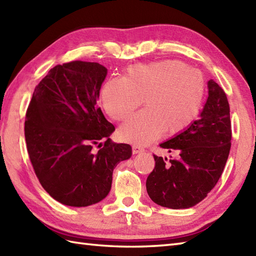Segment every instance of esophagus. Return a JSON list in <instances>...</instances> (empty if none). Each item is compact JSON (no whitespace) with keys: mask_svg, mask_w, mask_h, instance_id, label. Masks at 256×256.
<instances>
[{"mask_svg":"<svg viewBox=\"0 0 256 256\" xmlns=\"http://www.w3.org/2000/svg\"><path fill=\"white\" fill-rule=\"evenodd\" d=\"M132 152H133V154H140V153H142V152H144V148H140V146H138V145H133Z\"/></svg>","mask_w":256,"mask_h":256,"instance_id":"esophagus-1","label":"esophagus"}]
</instances>
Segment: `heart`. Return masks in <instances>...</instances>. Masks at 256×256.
Listing matches in <instances>:
<instances>
[{
  "label": "heart",
  "instance_id": "heart-1",
  "mask_svg": "<svg viewBox=\"0 0 256 256\" xmlns=\"http://www.w3.org/2000/svg\"><path fill=\"white\" fill-rule=\"evenodd\" d=\"M204 78L199 70L179 60H160L128 67L121 79H110L101 89V100L108 116L124 121L118 130L125 142L148 144L162 132L175 135L184 131L202 106Z\"/></svg>",
  "mask_w": 256,
  "mask_h": 256
}]
</instances>
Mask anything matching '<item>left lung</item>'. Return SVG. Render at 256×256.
I'll list each match as a JSON object with an SVG mask.
<instances>
[{"label":"left lung","mask_w":256,"mask_h":256,"mask_svg":"<svg viewBox=\"0 0 256 256\" xmlns=\"http://www.w3.org/2000/svg\"><path fill=\"white\" fill-rule=\"evenodd\" d=\"M230 106L226 92L208 81V99L199 118L160 144L176 160L154 155L155 167L146 190L155 204L170 209H186L199 204L214 188L224 170L231 148Z\"/></svg>","instance_id":"obj_1"}]
</instances>
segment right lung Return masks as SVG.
Returning <instances> with one entry per match:
<instances>
[{"instance_id":"add662e5","label":"right lung","mask_w":256,"mask_h":256,"mask_svg":"<svg viewBox=\"0 0 256 256\" xmlns=\"http://www.w3.org/2000/svg\"><path fill=\"white\" fill-rule=\"evenodd\" d=\"M106 74L98 62L57 64L36 86L26 111L32 168L42 188L62 204L86 206L104 199L113 170L132 155L128 144L112 142L116 128L98 106ZM94 144L102 148L96 154Z\"/></svg>"}]
</instances>
